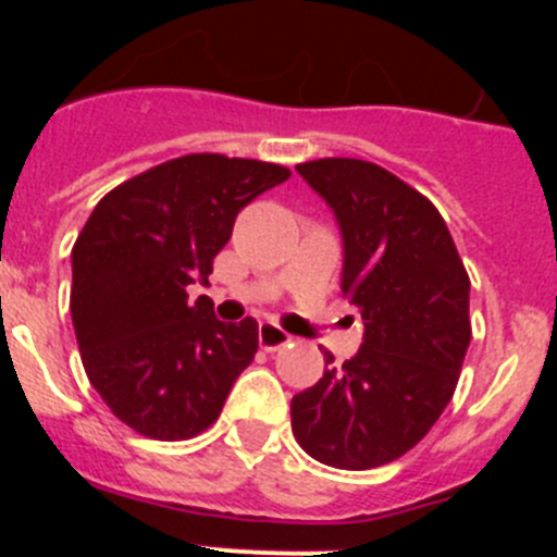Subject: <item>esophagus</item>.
I'll list each match as a JSON object with an SVG mask.
<instances>
[{"label":"esophagus","mask_w":557,"mask_h":557,"mask_svg":"<svg viewBox=\"0 0 557 557\" xmlns=\"http://www.w3.org/2000/svg\"><path fill=\"white\" fill-rule=\"evenodd\" d=\"M289 339L293 337H289L278 323H259V346H262L264 351H278V348L289 346Z\"/></svg>","instance_id":"1"}]
</instances>
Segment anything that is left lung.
Wrapping results in <instances>:
<instances>
[{"instance_id":"obj_1","label":"left lung","mask_w":557,"mask_h":557,"mask_svg":"<svg viewBox=\"0 0 557 557\" xmlns=\"http://www.w3.org/2000/svg\"><path fill=\"white\" fill-rule=\"evenodd\" d=\"M343 231V295L366 323L362 346L293 396V435L334 469H376L432 430L455 396L471 343L469 273L441 211L385 166L298 164Z\"/></svg>"}]
</instances>
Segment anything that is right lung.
<instances>
[{"instance_id": "right-lung-1", "label": "right lung", "mask_w": 557, "mask_h": 557, "mask_svg": "<svg viewBox=\"0 0 557 557\" xmlns=\"http://www.w3.org/2000/svg\"><path fill=\"white\" fill-rule=\"evenodd\" d=\"M289 170L220 152L150 166L95 206L72 248V323L88 382L122 424L189 441L220 418L259 348V323H223L206 295L236 214Z\"/></svg>"}]
</instances>
